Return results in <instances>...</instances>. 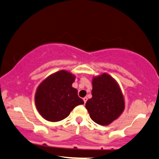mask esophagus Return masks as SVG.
Returning <instances> with one entry per match:
<instances>
[{"instance_id":"esophagus-1","label":"esophagus","mask_w":159,"mask_h":159,"mask_svg":"<svg viewBox=\"0 0 159 159\" xmlns=\"http://www.w3.org/2000/svg\"><path fill=\"white\" fill-rule=\"evenodd\" d=\"M87 100H88V98H86V97H85V98H83V101H84V103H86V102H87Z\"/></svg>"}]
</instances>
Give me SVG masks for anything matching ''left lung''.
Returning <instances> with one entry per match:
<instances>
[{
    "label": "left lung",
    "instance_id": "8db88e82",
    "mask_svg": "<svg viewBox=\"0 0 159 159\" xmlns=\"http://www.w3.org/2000/svg\"><path fill=\"white\" fill-rule=\"evenodd\" d=\"M92 98L85 107L93 122L107 126L122 114L125 109L123 94L116 80L103 73L92 79Z\"/></svg>",
    "mask_w": 159,
    "mask_h": 159
}]
</instances>
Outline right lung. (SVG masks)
I'll return each mask as SVG.
<instances>
[{
	"instance_id": "1",
	"label": "right lung",
	"mask_w": 159,
	"mask_h": 159,
	"mask_svg": "<svg viewBox=\"0 0 159 159\" xmlns=\"http://www.w3.org/2000/svg\"><path fill=\"white\" fill-rule=\"evenodd\" d=\"M75 75L61 70L50 75L38 86L35 104L39 114L49 122L64 120L76 106L84 104L72 87Z\"/></svg>"
}]
</instances>
